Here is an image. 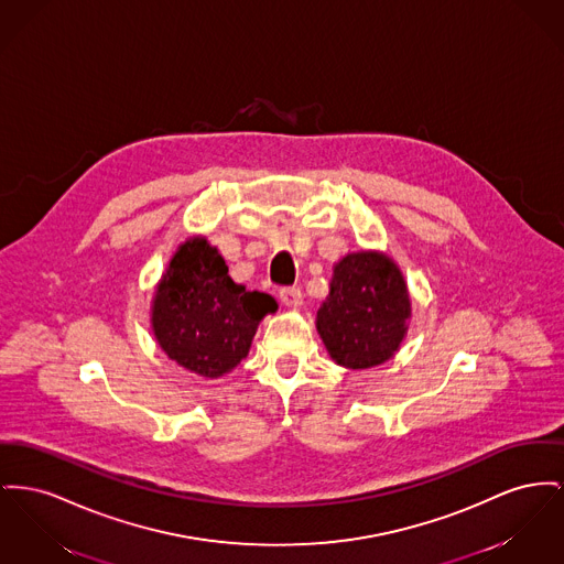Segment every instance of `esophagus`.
Wrapping results in <instances>:
<instances>
[{"instance_id": "1", "label": "esophagus", "mask_w": 564, "mask_h": 564, "mask_svg": "<svg viewBox=\"0 0 564 564\" xmlns=\"http://www.w3.org/2000/svg\"><path fill=\"white\" fill-rule=\"evenodd\" d=\"M279 296L288 306H300L302 304V290L300 288H281Z\"/></svg>"}]
</instances>
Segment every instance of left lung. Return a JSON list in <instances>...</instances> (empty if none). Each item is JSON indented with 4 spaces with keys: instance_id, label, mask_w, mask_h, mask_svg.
<instances>
[{
    "instance_id": "1",
    "label": "left lung",
    "mask_w": 564,
    "mask_h": 564,
    "mask_svg": "<svg viewBox=\"0 0 564 564\" xmlns=\"http://www.w3.org/2000/svg\"><path fill=\"white\" fill-rule=\"evenodd\" d=\"M409 317L411 300L394 260L358 251L334 265L330 294L317 311V332L336 365L360 370L397 354Z\"/></svg>"
}]
</instances>
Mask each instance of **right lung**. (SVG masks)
I'll return each mask as SVG.
<instances>
[{
    "label": "right lung",
    "mask_w": 564,
    "mask_h": 564,
    "mask_svg": "<svg viewBox=\"0 0 564 564\" xmlns=\"http://www.w3.org/2000/svg\"><path fill=\"white\" fill-rule=\"evenodd\" d=\"M274 311L276 300L234 283L217 247L194 236L176 249L155 290L151 326L170 360L219 379L247 358L260 322Z\"/></svg>",
    "instance_id": "add662e5"
}]
</instances>
